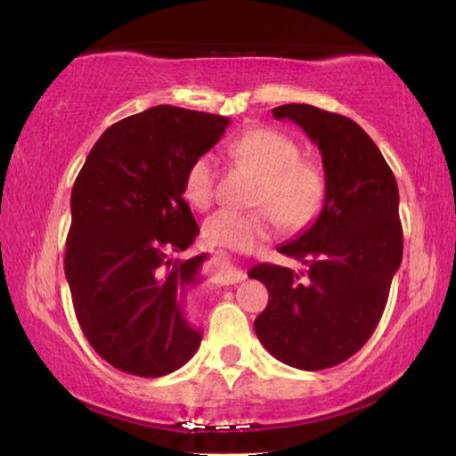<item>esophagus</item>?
Returning a JSON list of instances; mask_svg holds the SVG:
<instances>
[{
	"label": "esophagus",
	"instance_id": "1",
	"mask_svg": "<svg viewBox=\"0 0 456 456\" xmlns=\"http://www.w3.org/2000/svg\"><path fill=\"white\" fill-rule=\"evenodd\" d=\"M224 273V281L226 283H240V281H244V279H247V273L244 271H240V269H234V267H228L226 271H222Z\"/></svg>",
	"mask_w": 456,
	"mask_h": 456
}]
</instances>
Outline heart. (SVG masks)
I'll use <instances>...</instances> for the list:
<instances>
[{
  "instance_id": "obj_1",
  "label": "heart",
  "mask_w": 456,
  "mask_h": 456,
  "mask_svg": "<svg viewBox=\"0 0 456 456\" xmlns=\"http://www.w3.org/2000/svg\"><path fill=\"white\" fill-rule=\"evenodd\" d=\"M238 160L263 175L256 187L250 212L220 209L209 216L201 228L204 240L212 247L234 252H252L279 232L299 230L320 214L326 200L324 175L301 159L296 140L271 128H252L232 142ZM214 155H200L191 160L183 177V198L189 206L208 209L216 200Z\"/></svg>"
}]
</instances>
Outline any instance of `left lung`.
I'll list each match as a JSON object with an SVG mask.
<instances>
[{"mask_svg":"<svg viewBox=\"0 0 456 456\" xmlns=\"http://www.w3.org/2000/svg\"><path fill=\"white\" fill-rule=\"evenodd\" d=\"M277 120L296 122L318 144L326 200L318 220L277 250L307 273L261 263L248 277L269 291L255 320L261 345L285 365L322 370L359 353L375 332L403 255L394 171L346 116L287 103Z\"/></svg>","mask_w":456,"mask_h":456,"instance_id":"1","label":"left lung"}]
</instances>
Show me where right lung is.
Masks as SVG:
<instances>
[{
  "mask_svg": "<svg viewBox=\"0 0 456 456\" xmlns=\"http://www.w3.org/2000/svg\"><path fill=\"white\" fill-rule=\"evenodd\" d=\"M228 124L206 111L149 108L111 124L77 175L65 275L89 345L124 373L163 377L200 348L187 296L206 255L175 258L200 234L183 177Z\"/></svg>",
  "mask_w": 456,
  "mask_h": 456,
  "instance_id": "right-lung-1",
  "label": "right lung"
}]
</instances>
